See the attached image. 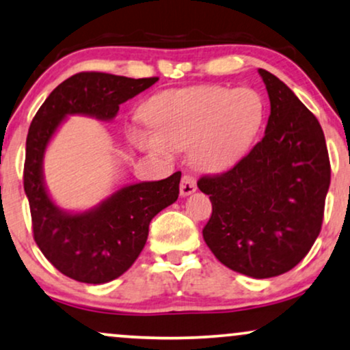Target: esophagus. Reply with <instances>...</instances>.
<instances>
[{"label":"esophagus","instance_id":"1","mask_svg":"<svg viewBox=\"0 0 350 350\" xmlns=\"http://www.w3.org/2000/svg\"><path fill=\"white\" fill-rule=\"evenodd\" d=\"M196 180L191 175H183V178L180 181V194L181 196H189L196 191Z\"/></svg>","mask_w":350,"mask_h":350}]
</instances>
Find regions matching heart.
I'll use <instances>...</instances> for the list:
<instances>
[{"label":"heart","mask_w":350,"mask_h":350,"mask_svg":"<svg viewBox=\"0 0 350 350\" xmlns=\"http://www.w3.org/2000/svg\"><path fill=\"white\" fill-rule=\"evenodd\" d=\"M142 116L151 130L136 129L139 149L170 156L191 146L199 170L225 172L243 159L265 119V101L254 88L220 85L167 90L149 98Z\"/></svg>","instance_id":"b5f03b06"}]
</instances>
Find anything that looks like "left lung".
Instances as JSON below:
<instances>
[{"mask_svg":"<svg viewBox=\"0 0 350 350\" xmlns=\"http://www.w3.org/2000/svg\"><path fill=\"white\" fill-rule=\"evenodd\" d=\"M270 98L265 135L221 175L202 176L211 198L204 241L221 264L252 278L294 269L320 234L331 169L323 130L278 77L258 69Z\"/></svg>","mask_w":350,"mask_h":350,"instance_id":"left-lung-1","label":"left lung"}]
</instances>
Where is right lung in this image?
Segmentation results:
<instances>
[{
	"label": "right lung",
	"instance_id": "1",
	"mask_svg": "<svg viewBox=\"0 0 350 350\" xmlns=\"http://www.w3.org/2000/svg\"><path fill=\"white\" fill-rule=\"evenodd\" d=\"M159 79L80 72L53 90L31 120L25 144L24 189L33 238L62 275L90 284L119 278L133 265L148 239L149 224L178 199L181 172L159 181L129 185L85 212H67L48 194L43 159L51 138L69 116L112 120L129 101Z\"/></svg>",
	"mask_w": 350,
	"mask_h": 350
}]
</instances>
